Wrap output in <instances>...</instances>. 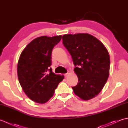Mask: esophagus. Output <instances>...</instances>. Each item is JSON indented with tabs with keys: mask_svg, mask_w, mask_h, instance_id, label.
I'll use <instances>...</instances> for the list:
<instances>
[{
	"mask_svg": "<svg viewBox=\"0 0 128 128\" xmlns=\"http://www.w3.org/2000/svg\"><path fill=\"white\" fill-rule=\"evenodd\" d=\"M70 72H68L67 73H66V74H64V76H65V77H66V78L67 76H68V75L70 74Z\"/></svg>",
	"mask_w": 128,
	"mask_h": 128,
	"instance_id": "34e87169",
	"label": "esophagus"
}]
</instances>
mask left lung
Wrapping results in <instances>:
<instances>
[{
  "instance_id": "obj_1",
  "label": "left lung",
  "mask_w": 128,
  "mask_h": 128,
  "mask_svg": "<svg viewBox=\"0 0 128 128\" xmlns=\"http://www.w3.org/2000/svg\"><path fill=\"white\" fill-rule=\"evenodd\" d=\"M62 43L72 56L78 83L74 94L88 100L97 96L110 74V57L102 42L88 34H64Z\"/></svg>"
}]
</instances>
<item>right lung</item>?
<instances>
[{
  "instance_id": "add662e5",
  "label": "right lung",
  "mask_w": 128,
  "mask_h": 128,
  "mask_svg": "<svg viewBox=\"0 0 128 128\" xmlns=\"http://www.w3.org/2000/svg\"><path fill=\"white\" fill-rule=\"evenodd\" d=\"M62 36H43L32 40L21 52L18 63L19 82L29 98L43 104L54 95L64 75H56L50 68L52 51Z\"/></svg>"
}]
</instances>
